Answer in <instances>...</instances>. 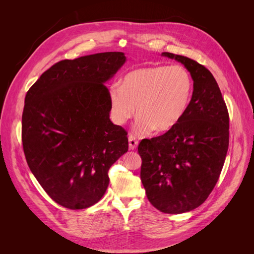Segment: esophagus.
<instances>
[{"label": "esophagus", "instance_id": "34e87169", "mask_svg": "<svg viewBox=\"0 0 254 254\" xmlns=\"http://www.w3.org/2000/svg\"><path fill=\"white\" fill-rule=\"evenodd\" d=\"M128 142H129V149H131V150L135 149L137 144H139V141H137V140L135 139V136L132 135V134H130V135L128 136Z\"/></svg>", "mask_w": 254, "mask_h": 254}]
</instances>
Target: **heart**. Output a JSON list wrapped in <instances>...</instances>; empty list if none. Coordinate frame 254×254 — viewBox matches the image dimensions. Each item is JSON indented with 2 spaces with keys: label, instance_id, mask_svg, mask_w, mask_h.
Returning <instances> with one entry per match:
<instances>
[{
  "label": "heart",
  "instance_id": "b5f03b06",
  "mask_svg": "<svg viewBox=\"0 0 254 254\" xmlns=\"http://www.w3.org/2000/svg\"><path fill=\"white\" fill-rule=\"evenodd\" d=\"M193 89V78L182 65L135 68L124 76L121 86L109 90L111 119L118 125L125 124L136 107L137 134H148L153 129L170 131L186 114Z\"/></svg>",
  "mask_w": 254,
  "mask_h": 254
}]
</instances>
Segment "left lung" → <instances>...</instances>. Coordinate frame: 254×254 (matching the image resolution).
<instances>
[{
  "instance_id": "obj_1",
  "label": "left lung",
  "mask_w": 254,
  "mask_h": 254,
  "mask_svg": "<svg viewBox=\"0 0 254 254\" xmlns=\"http://www.w3.org/2000/svg\"><path fill=\"white\" fill-rule=\"evenodd\" d=\"M182 64L193 78L189 108L163 135L142 140L141 180L149 202L167 214L202 204L216 184L229 147V114L212 73L188 57L162 53Z\"/></svg>"
}]
</instances>
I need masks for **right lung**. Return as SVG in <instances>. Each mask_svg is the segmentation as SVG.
I'll list each match as a JSON object with an SVG mask.
<instances>
[{"label": "right lung", "instance_id": "add662e5", "mask_svg": "<svg viewBox=\"0 0 254 254\" xmlns=\"http://www.w3.org/2000/svg\"><path fill=\"white\" fill-rule=\"evenodd\" d=\"M125 63L122 52L59 61L25 96L26 162L48 195L67 209H86L101 200L109 168L128 151L127 132L110 121L106 87Z\"/></svg>", "mask_w": 254, "mask_h": 254}]
</instances>
